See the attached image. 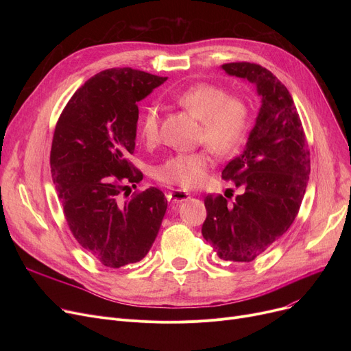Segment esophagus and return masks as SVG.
Returning <instances> with one entry per match:
<instances>
[{"mask_svg": "<svg viewBox=\"0 0 351 351\" xmlns=\"http://www.w3.org/2000/svg\"><path fill=\"white\" fill-rule=\"evenodd\" d=\"M191 196L185 192V191H180V189H175L168 195V200L172 202V204H182V202L188 200Z\"/></svg>", "mask_w": 351, "mask_h": 351, "instance_id": "esophagus-1", "label": "esophagus"}]
</instances>
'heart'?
I'll return each instance as SVG.
<instances>
[{
    "instance_id": "1",
    "label": "heart",
    "mask_w": 351,
    "mask_h": 351,
    "mask_svg": "<svg viewBox=\"0 0 351 351\" xmlns=\"http://www.w3.org/2000/svg\"><path fill=\"white\" fill-rule=\"evenodd\" d=\"M173 99L200 121L197 142L206 143L219 155L232 152L243 141L252 118L249 101L228 89L196 82L172 95ZM139 134L146 143H156L160 135V109L146 106L139 119ZM212 166L208 149L172 155L154 171V178L166 185L193 188L205 179Z\"/></svg>"
}]
</instances>
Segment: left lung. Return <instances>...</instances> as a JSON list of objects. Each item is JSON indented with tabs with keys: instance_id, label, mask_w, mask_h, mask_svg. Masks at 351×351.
<instances>
[{
	"instance_id": "8db88e82",
	"label": "left lung",
	"mask_w": 351,
	"mask_h": 351,
	"mask_svg": "<svg viewBox=\"0 0 351 351\" xmlns=\"http://www.w3.org/2000/svg\"><path fill=\"white\" fill-rule=\"evenodd\" d=\"M222 68L256 84L262 108L245 151L222 171L239 195L205 197L202 234L222 261L249 263L296 219L307 188L310 149L290 92L269 69L246 61Z\"/></svg>"
}]
</instances>
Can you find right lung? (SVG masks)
I'll use <instances>...</instances> for the list:
<instances>
[{
  "mask_svg": "<svg viewBox=\"0 0 351 351\" xmlns=\"http://www.w3.org/2000/svg\"><path fill=\"white\" fill-rule=\"evenodd\" d=\"M165 81L132 68L105 69L71 97L55 125L49 165L65 220L77 242L106 267L142 261L168 208L154 186L129 199L131 191L123 193L143 178L129 160L138 102Z\"/></svg>",
  "mask_w": 351,
  "mask_h": 351,
  "instance_id": "obj_1",
  "label": "right lung"
}]
</instances>
